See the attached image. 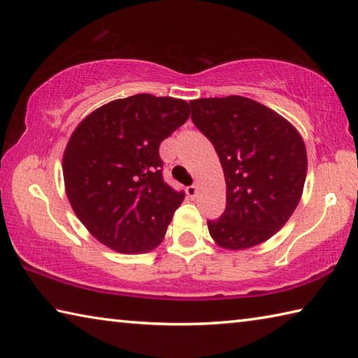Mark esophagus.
<instances>
[{
	"mask_svg": "<svg viewBox=\"0 0 358 358\" xmlns=\"http://www.w3.org/2000/svg\"><path fill=\"white\" fill-rule=\"evenodd\" d=\"M197 192H199V186H197V185H192V186H189V187H186V194H187V196H189L191 199L196 197Z\"/></svg>",
	"mask_w": 358,
	"mask_h": 358,
	"instance_id": "obj_1",
	"label": "esophagus"
}]
</instances>
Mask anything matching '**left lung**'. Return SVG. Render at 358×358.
Returning <instances> with one entry per match:
<instances>
[{
	"label": "left lung",
	"instance_id": "1",
	"mask_svg": "<svg viewBox=\"0 0 358 358\" xmlns=\"http://www.w3.org/2000/svg\"><path fill=\"white\" fill-rule=\"evenodd\" d=\"M191 120L213 143L226 178V210L208 221L211 238L238 251L264 243L299 205L305 186V142L292 123L243 96L191 101Z\"/></svg>",
	"mask_w": 358,
	"mask_h": 358
}]
</instances>
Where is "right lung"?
<instances>
[{
    "label": "right lung",
    "instance_id": "1",
    "mask_svg": "<svg viewBox=\"0 0 358 358\" xmlns=\"http://www.w3.org/2000/svg\"><path fill=\"white\" fill-rule=\"evenodd\" d=\"M189 118L183 99L134 94L85 117L63 155L66 196L93 237L121 254L164 238L185 192L162 180L161 142Z\"/></svg>",
    "mask_w": 358,
    "mask_h": 358
}]
</instances>
